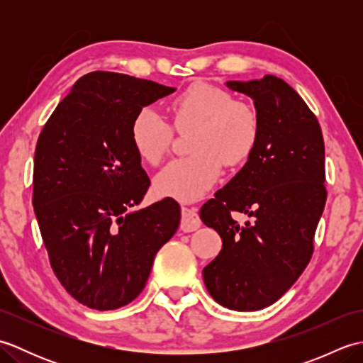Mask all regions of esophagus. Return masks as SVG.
Instances as JSON below:
<instances>
[{
    "instance_id": "1",
    "label": "esophagus",
    "mask_w": 363,
    "mask_h": 363,
    "mask_svg": "<svg viewBox=\"0 0 363 363\" xmlns=\"http://www.w3.org/2000/svg\"><path fill=\"white\" fill-rule=\"evenodd\" d=\"M182 220H181V229L184 233H194L199 226H201V220L198 217V212L194 207L182 206L181 209Z\"/></svg>"
}]
</instances>
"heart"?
Instances as JSON below:
<instances>
[{
    "label": "heart",
    "mask_w": 363,
    "mask_h": 363,
    "mask_svg": "<svg viewBox=\"0 0 363 363\" xmlns=\"http://www.w3.org/2000/svg\"><path fill=\"white\" fill-rule=\"evenodd\" d=\"M177 129L195 128L191 156L169 160L154 177V190L179 201H196L209 191L223 172L240 165L256 148L260 118L256 107L235 101L229 91L211 84H191L169 103ZM172 126L152 109L143 107L130 123V142L146 164H157L172 143Z\"/></svg>",
    "instance_id": "heart-1"
}]
</instances>
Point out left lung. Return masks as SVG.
<instances>
[{"mask_svg":"<svg viewBox=\"0 0 363 363\" xmlns=\"http://www.w3.org/2000/svg\"><path fill=\"white\" fill-rule=\"evenodd\" d=\"M226 87L252 99L260 134L243 168L199 211L223 242L203 277L218 304L252 312L276 303L312 257L326 204L325 142L317 117L284 79L265 74ZM233 211L250 220L238 225Z\"/></svg>","mask_w":363,"mask_h":363,"instance_id":"left-lung-1","label":"left lung"}]
</instances>
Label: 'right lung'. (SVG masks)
<instances>
[{
	"label": "right lung",
	"instance_id": "obj_1",
	"mask_svg": "<svg viewBox=\"0 0 363 363\" xmlns=\"http://www.w3.org/2000/svg\"><path fill=\"white\" fill-rule=\"evenodd\" d=\"M134 76L94 72L74 82L37 140L33 206L54 274L81 304L113 311L145 289L181 207L135 209L150 177L130 142L135 113L173 94Z\"/></svg>",
	"mask_w": 363,
	"mask_h": 363
}]
</instances>
